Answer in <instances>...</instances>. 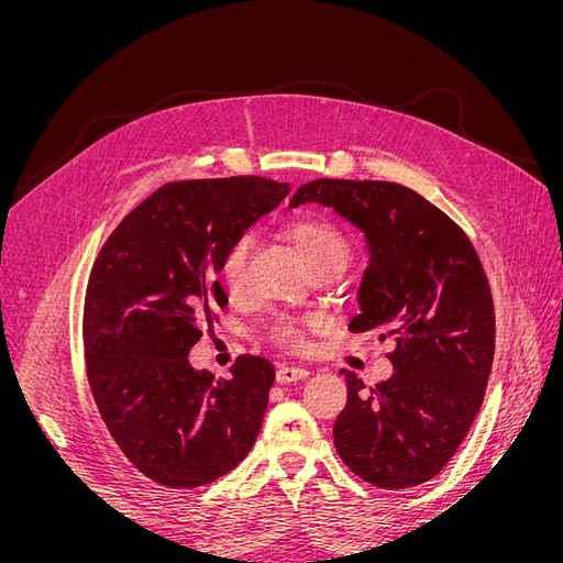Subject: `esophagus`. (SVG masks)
Segmentation results:
<instances>
[{"label":"esophagus","mask_w":563,"mask_h":563,"mask_svg":"<svg viewBox=\"0 0 563 563\" xmlns=\"http://www.w3.org/2000/svg\"><path fill=\"white\" fill-rule=\"evenodd\" d=\"M310 371L308 368H296V366H279L277 368V383L279 385H288V383H296V380H302L308 378Z\"/></svg>","instance_id":"obj_1"}]
</instances>
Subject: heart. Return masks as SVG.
Instances as JSON below:
<instances>
[{
    "label": "heart",
    "instance_id": "b5f03b06",
    "mask_svg": "<svg viewBox=\"0 0 563 563\" xmlns=\"http://www.w3.org/2000/svg\"><path fill=\"white\" fill-rule=\"evenodd\" d=\"M282 234L296 246L314 272L323 269H340L343 272L350 261V242L345 232L340 230L333 220L317 216V213H302L288 220L282 228ZM251 253L249 236H240L230 244L220 263V279H223L228 291H236L242 286L246 261ZM272 340L284 350L300 352L305 347V333L294 321H279L272 329Z\"/></svg>",
    "mask_w": 563,
    "mask_h": 563
}]
</instances>
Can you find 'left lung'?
Masks as SVG:
<instances>
[{
    "label": "left lung",
    "instance_id": "left-lung-1",
    "mask_svg": "<svg viewBox=\"0 0 563 563\" xmlns=\"http://www.w3.org/2000/svg\"><path fill=\"white\" fill-rule=\"evenodd\" d=\"M317 201L364 232L368 267L350 331L391 338L395 373L347 378L335 451L364 482L411 488L437 476L479 413L496 350L490 288L467 234L418 192L385 180L321 178L291 207Z\"/></svg>",
    "mask_w": 563,
    "mask_h": 563
}]
</instances>
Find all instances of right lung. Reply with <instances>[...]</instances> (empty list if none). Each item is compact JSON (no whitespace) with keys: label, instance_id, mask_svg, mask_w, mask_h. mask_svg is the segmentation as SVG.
Here are the masks:
<instances>
[{"label":"right lung","instance_id":"1","mask_svg":"<svg viewBox=\"0 0 563 563\" xmlns=\"http://www.w3.org/2000/svg\"><path fill=\"white\" fill-rule=\"evenodd\" d=\"M288 190L258 176L166 183L98 253L84 302L87 376L117 446L152 482L211 484L255 444L275 366L244 354L216 380L187 354L228 305L216 279L225 251Z\"/></svg>","mask_w":563,"mask_h":563}]
</instances>
